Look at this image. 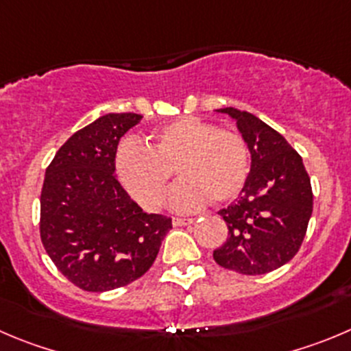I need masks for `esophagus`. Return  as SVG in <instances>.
<instances>
[{
    "label": "esophagus",
    "mask_w": 351,
    "mask_h": 351,
    "mask_svg": "<svg viewBox=\"0 0 351 351\" xmlns=\"http://www.w3.org/2000/svg\"><path fill=\"white\" fill-rule=\"evenodd\" d=\"M191 223H194V218H180V216H175V218H173V225H175V227H182V225Z\"/></svg>",
    "instance_id": "obj_1"
}]
</instances>
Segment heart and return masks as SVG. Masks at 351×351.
I'll return each mask as SVG.
<instances>
[{"label":"heart","instance_id":"obj_1","mask_svg":"<svg viewBox=\"0 0 351 351\" xmlns=\"http://www.w3.org/2000/svg\"><path fill=\"white\" fill-rule=\"evenodd\" d=\"M114 169L124 191L145 209L165 202L175 171L182 182L171 204L189 211L206 199L221 204L241 194L250 178V149L235 131L185 116L154 130L145 147L121 143Z\"/></svg>","mask_w":351,"mask_h":351}]
</instances>
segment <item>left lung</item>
Masks as SVG:
<instances>
[{"label": "left lung", "instance_id": "left-lung-1", "mask_svg": "<svg viewBox=\"0 0 351 351\" xmlns=\"http://www.w3.org/2000/svg\"><path fill=\"white\" fill-rule=\"evenodd\" d=\"M218 112L237 121L250 147L251 171L237 201L218 211L228 237L213 258L239 274H268L293 260L306 235L313 211L310 176L279 131L245 110L227 107Z\"/></svg>", "mask_w": 351, "mask_h": 351}]
</instances>
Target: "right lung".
Instances as JSON below:
<instances>
[{
	"mask_svg": "<svg viewBox=\"0 0 351 351\" xmlns=\"http://www.w3.org/2000/svg\"><path fill=\"white\" fill-rule=\"evenodd\" d=\"M140 119L133 112L98 117L47 168L39 235L58 271L83 291L104 293L142 277L173 228L168 216L143 213L114 175L121 136Z\"/></svg>",
	"mask_w": 351,
	"mask_h": 351,
	"instance_id": "1",
	"label": "right lung"
}]
</instances>
